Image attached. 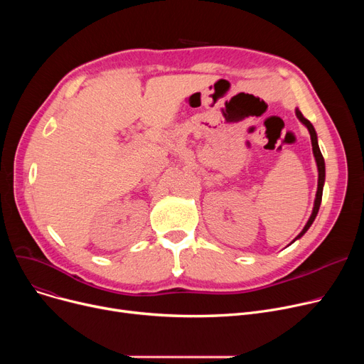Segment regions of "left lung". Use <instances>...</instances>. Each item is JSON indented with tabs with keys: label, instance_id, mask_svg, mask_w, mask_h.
Wrapping results in <instances>:
<instances>
[{
	"label": "left lung",
	"instance_id": "1",
	"mask_svg": "<svg viewBox=\"0 0 364 364\" xmlns=\"http://www.w3.org/2000/svg\"><path fill=\"white\" fill-rule=\"evenodd\" d=\"M295 114H296V118L299 119V122L302 124V125H305L307 127V129H309V132H310V137H311V146H313V155H314V159H316V165H317V171H318V180H317V192H316V199H314V206H313V213H311V215H310V218H309V221H307V224L304 225V228L301 230V233L291 242V243H294L295 240H298V239H301L305 233H307V230L309 228L311 227V224H313V221L316 220V217H317V213H318V208H320V203H321V196H323V186H324V180H326V166H324V159H323V156H321V151H320V147H318V141H317V132H316V129H314V127H313V124L309 121V119H305L304 117H302V113H301V110L296 107L295 109ZM289 243V245H291Z\"/></svg>",
	"mask_w": 364,
	"mask_h": 364
}]
</instances>
